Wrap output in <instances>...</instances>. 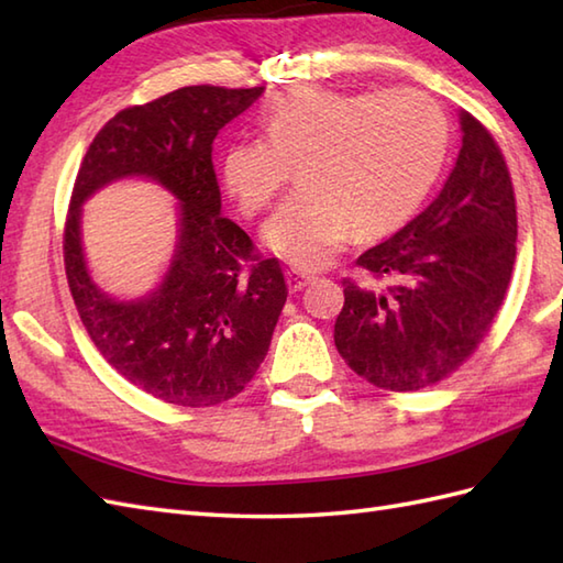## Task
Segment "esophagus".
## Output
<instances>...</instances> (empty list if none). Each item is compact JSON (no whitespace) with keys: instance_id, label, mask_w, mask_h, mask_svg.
Instances as JSON below:
<instances>
[{"instance_id":"34e87169","label":"esophagus","mask_w":563,"mask_h":563,"mask_svg":"<svg viewBox=\"0 0 563 563\" xmlns=\"http://www.w3.org/2000/svg\"><path fill=\"white\" fill-rule=\"evenodd\" d=\"M285 280H288V288L292 292H300L307 283L314 280V275L307 271H300V268H288L285 271Z\"/></svg>"}]
</instances>
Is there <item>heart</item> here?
<instances>
[{
  "label": "heart",
  "instance_id": "heart-1",
  "mask_svg": "<svg viewBox=\"0 0 563 563\" xmlns=\"http://www.w3.org/2000/svg\"><path fill=\"white\" fill-rule=\"evenodd\" d=\"M261 128L263 140L224 147L220 176L239 210L256 214L295 169L300 188L263 227V244L300 268L327 263L349 232L369 239L409 222L450 142L445 113L413 89H290L266 106Z\"/></svg>",
  "mask_w": 563,
  "mask_h": 563
}]
</instances>
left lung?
<instances>
[{
    "instance_id": "1",
    "label": "left lung",
    "mask_w": 563,
    "mask_h": 563,
    "mask_svg": "<svg viewBox=\"0 0 563 563\" xmlns=\"http://www.w3.org/2000/svg\"><path fill=\"white\" fill-rule=\"evenodd\" d=\"M430 206L355 263L387 288L343 280L333 341L369 385L416 391L454 373L486 336L516 263L518 214L504 154L472 113Z\"/></svg>"
}]
</instances>
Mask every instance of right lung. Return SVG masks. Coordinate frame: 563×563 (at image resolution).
Wrapping results in <instances>:
<instances>
[{"label": "right lung", "instance_id": "right-lung-1", "mask_svg": "<svg viewBox=\"0 0 563 563\" xmlns=\"http://www.w3.org/2000/svg\"><path fill=\"white\" fill-rule=\"evenodd\" d=\"M263 93L184 87L115 113L79 166L65 224V271L81 324L128 382L166 404L214 406L236 397L268 353L288 300L278 258L254 254L222 218L212 142ZM150 177L179 200L177 244L163 283L115 301L92 283L80 246V206L121 177Z\"/></svg>", "mask_w": 563, "mask_h": 563}]
</instances>
